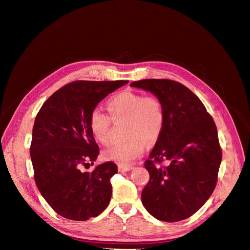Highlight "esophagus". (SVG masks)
I'll return each mask as SVG.
<instances>
[{
	"instance_id": "1",
	"label": "esophagus",
	"mask_w": 250,
	"mask_h": 250,
	"mask_svg": "<svg viewBox=\"0 0 250 250\" xmlns=\"http://www.w3.org/2000/svg\"><path fill=\"white\" fill-rule=\"evenodd\" d=\"M133 169V166H125V165H119V171L120 172H127Z\"/></svg>"
}]
</instances>
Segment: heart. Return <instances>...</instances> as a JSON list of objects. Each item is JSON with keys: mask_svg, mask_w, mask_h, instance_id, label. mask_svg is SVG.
Listing matches in <instances>:
<instances>
[{"mask_svg": "<svg viewBox=\"0 0 250 250\" xmlns=\"http://www.w3.org/2000/svg\"><path fill=\"white\" fill-rule=\"evenodd\" d=\"M109 115L115 122L128 120L125 142L115 143L104 151V157L121 165L131 164L146 149L147 142L160 137L165 124V111L162 101L155 96H143L125 90L107 103ZM100 109H94L89 117V127L95 139L103 145L111 141L112 120Z\"/></svg>", "mask_w": 250, "mask_h": 250, "instance_id": "obj_1", "label": "heart"}]
</instances>
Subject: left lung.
I'll return each instance as SVG.
<instances>
[{"mask_svg": "<svg viewBox=\"0 0 250 250\" xmlns=\"http://www.w3.org/2000/svg\"><path fill=\"white\" fill-rule=\"evenodd\" d=\"M130 86L155 95L163 103L165 124L144 164L150 179L143 206L165 222L191 217L214 192L222 160L217 127L192 90L169 79H144ZM165 160L168 166H161Z\"/></svg>", "mask_w": 250, "mask_h": 250, "instance_id": "obj_1", "label": "left lung"}]
</instances>
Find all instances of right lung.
<instances>
[{
	"label": "right lung",
	"mask_w": 250,
	"mask_h": 250,
	"mask_svg": "<svg viewBox=\"0 0 250 250\" xmlns=\"http://www.w3.org/2000/svg\"><path fill=\"white\" fill-rule=\"evenodd\" d=\"M128 83L126 80H78L60 87L42 104L35 118L30 147L34 179L49 206L75 221L97 217L107 208L115 163L81 172L94 165L99 147L89 127V117L101 100Z\"/></svg>",
	"instance_id": "1"
}]
</instances>
